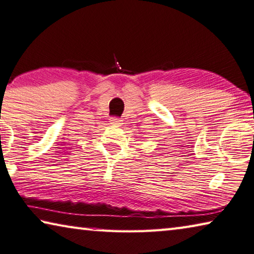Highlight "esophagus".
Here are the masks:
<instances>
[{
  "label": "esophagus",
  "mask_w": 254,
  "mask_h": 254,
  "mask_svg": "<svg viewBox=\"0 0 254 254\" xmlns=\"http://www.w3.org/2000/svg\"><path fill=\"white\" fill-rule=\"evenodd\" d=\"M111 123L114 124V126L117 127H121L123 124V120L122 119H119V118H112L111 119Z\"/></svg>",
  "instance_id": "obj_1"
}]
</instances>
